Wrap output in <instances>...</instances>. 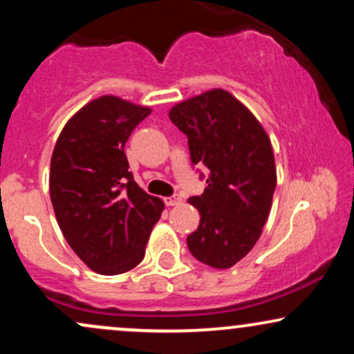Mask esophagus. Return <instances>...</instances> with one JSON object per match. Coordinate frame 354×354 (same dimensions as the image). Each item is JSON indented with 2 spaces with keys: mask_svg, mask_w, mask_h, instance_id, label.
Returning a JSON list of instances; mask_svg holds the SVG:
<instances>
[{
  "mask_svg": "<svg viewBox=\"0 0 354 354\" xmlns=\"http://www.w3.org/2000/svg\"><path fill=\"white\" fill-rule=\"evenodd\" d=\"M183 200H181V196L180 194H173V196H169V198H165V203H166V206H176V205H180Z\"/></svg>",
  "mask_w": 354,
  "mask_h": 354,
  "instance_id": "1",
  "label": "esophagus"
}]
</instances>
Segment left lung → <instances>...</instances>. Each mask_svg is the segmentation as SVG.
I'll list each match as a JSON object with an SVG mask.
<instances>
[{
	"label": "left lung",
	"instance_id": "1",
	"mask_svg": "<svg viewBox=\"0 0 354 354\" xmlns=\"http://www.w3.org/2000/svg\"><path fill=\"white\" fill-rule=\"evenodd\" d=\"M168 115L188 136L191 161L208 168L205 193L188 200L200 211L188 248L198 261L228 270L253 250L270 216L276 188L270 136L253 113L221 88L180 101Z\"/></svg>",
	"mask_w": 354,
	"mask_h": 354
}]
</instances>
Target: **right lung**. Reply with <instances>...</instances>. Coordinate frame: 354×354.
<instances>
[{"instance_id":"add662e5","label":"right lung","mask_w":354,"mask_h":354,"mask_svg":"<svg viewBox=\"0 0 354 354\" xmlns=\"http://www.w3.org/2000/svg\"><path fill=\"white\" fill-rule=\"evenodd\" d=\"M151 108L104 95L76 111L51 154L50 196L61 233L89 270L121 274L140 265L165 209L133 180L124 145Z\"/></svg>"}]
</instances>
